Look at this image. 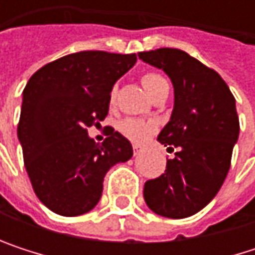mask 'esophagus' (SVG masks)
Here are the masks:
<instances>
[{
	"instance_id": "1",
	"label": "esophagus",
	"mask_w": 255,
	"mask_h": 255,
	"mask_svg": "<svg viewBox=\"0 0 255 255\" xmlns=\"http://www.w3.org/2000/svg\"><path fill=\"white\" fill-rule=\"evenodd\" d=\"M132 150H134V156H137V155L141 152V146H138V144H132Z\"/></svg>"
}]
</instances>
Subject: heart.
Segmentation results:
<instances>
[{
	"mask_svg": "<svg viewBox=\"0 0 255 255\" xmlns=\"http://www.w3.org/2000/svg\"><path fill=\"white\" fill-rule=\"evenodd\" d=\"M165 84H167L165 78L156 72H147L141 77V85L150 96H153ZM109 100H111V105H114L115 90L111 91ZM118 129L124 137H127L128 140H131L134 143H141L149 135H152L155 132L156 124L153 121H146V120H140V118H126L118 124Z\"/></svg>",
	"mask_w": 255,
	"mask_h": 255,
	"instance_id": "obj_1",
	"label": "heart"
}]
</instances>
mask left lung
I'll return each instance as SVG.
<instances>
[{
	"mask_svg": "<svg viewBox=\"0 0 255 255\" xmlns=\"http://www.w3.org/2000/svg\"><path fill=\"white\" fill-rule=\"evenodd\" d=\"M138 57L173 82L174 109L158 141L177 150L162 176L144 183L143 196L153 213L186 219L211 202L229 173L239 135L235 97L214 69L183 50L156 48Z\"/></svg>",
	"mask_w": 255,
	"mask_h": 255,
	"instance_id": "8db88e82",
	"label": "left lung"
}]
</instances>
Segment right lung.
<instances>
[{
  "label": "right lung",
  "mask_w": 255,
  "mask_h": 255,
  "mask_svg": "<svg viewBox=\"0 0 255 255\" xmlns=\"http://www.w3.org/2000/svg\"><path fill=\"white\" fill-rule=\"evenodd\" d=\"M135 62V54L79 51L47 63L27 81L17 137L33 192L53 213L91 211L109 168L132 156L131 143L112 127L102 144L87 129L106 118L114 84Z\"/></svg>",
  "instance_id": "1"
}]
</instances>
